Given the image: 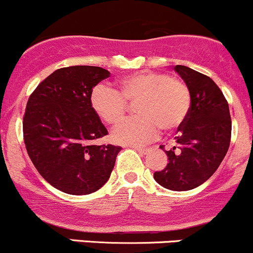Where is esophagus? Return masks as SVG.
<instances>
[{
    "mask_svg": "<svg viewBox=\"0 0 253 253\" xmlns=\"http://www.w3.org/2000/svg\"><path fill=\"white\" fill-rule=\"evenodd\" d=\"M133 149L134 150L139 151L140 154H148V151H149L148 148H141V146H133Z\"/></svg>",
    "mask_w": 253,
    "mask_h": 253,
    "instance_id": "34e87169",
    "label": "esophagus"
}]
</instances>
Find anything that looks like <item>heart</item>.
I'll return each mask as SVG.
<instances>
[{"label":"heart","instance_id":"1","mask_svg":"<svg viewBox=\"0 0 253 253\" xmlns=\"http://www.w3.org/2000/svg\"><path fill=\"white\" fill-rule=\"evenodd\" d=\"M118 89L95 85L89 103L93 112L108 125H117L126 113L129 103H136L139 117L118 125L113 130L114 143L141 145L163 131H174L181 126L189 115L191 95L186 84L163 72H136L123 77Z\"/></svg>","mask_w":253,"mask_h":253}]
</instances>
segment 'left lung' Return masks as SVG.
<instances>
[{
    "instance_id": "1",
    "label": "left lung",
    "mask_w": 253,
    "mask_h": 253,
    "mask_svg": "<svg viewBox=\"0 0 253 253\" xmlns=\"http://www.w3.org/2000/svg\"><path fill=\"white\" fill-rule=\"evenodd\" d=\"M174 69L189 88L191 107L179 128L176 145L165 151L169 163L154 172V179L165 189L187 191L204 184L220 167L230 146L231 117L227 100L210 77L185 66Z\"/></svg>"
}]
</instances>
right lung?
Here are the masks:
<instances>
[{
    "label": "right lung",
    "instance_id": "add662e5",
    "mask_svg": "<svg viewBox=\"0 0 253 253\" xmlns=\"http://www.w3.org/2000/svg\"><path fill=\"white\" fill-rule=\"evenodd\" d=\"M110 76L100 67L57 69L31 94L23 117L26 149L43 179L71 195H88L109 180L120 146L93 145L108 130L93 112V88Z\"/></svg>",
    "mask_w": 253,
    "mask_h": 253
}]
</instances>
